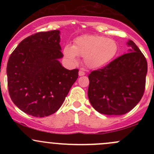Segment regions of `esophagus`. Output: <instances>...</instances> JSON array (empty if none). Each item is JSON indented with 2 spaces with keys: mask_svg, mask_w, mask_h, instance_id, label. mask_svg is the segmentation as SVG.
<instances>
[{
  "mask_svg": "<svg viewBox=\"0 0 154 154\" xmlns=\"http://www.w3.org/2000/svg\"><path fill=\"white\" fill-rule=\"evenodd\" d=\"M85 74H85L84 71H79V76H84Z\"/></svg>",
  "mask_w": 154,
  "mask_h": 154,
  "instance_id": "1",
  "label": "esophagus"
}]
</instances>
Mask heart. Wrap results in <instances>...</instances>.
Here are the masks:
<instances>
[{
	"instance_id": "heart-1",
	"label": "heart",
	"mask_w": 154,
	"mask_h": 154,
	"mask_svg": "<svg viewBox=\"0 0 154 154\" xmlns=\"http://www.w3.org/2000/svg\"><path fill=\"white\" fill-rule=\"evenodd\" d=\"M118 51V43L112 38L103 35H86L76 38L72 46H65L63 54L72 65L78 63V56L84 59L87 68L99 69L111 63Z\"/></svg>"
}]
</instances>
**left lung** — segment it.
Returning a JSON list of instances; mask_svg holds the SVG:
<instances>
[{"label": "left lung", "instance_id": "1", "mask_svg": "<svg viewBox=\"0 0 154 154\" xmlns=\"http://www.w3.org/2000/svg\"><path fill=\"white\" fill-rule=\"evenodd\" d=\"M127 45L130 47L129 53L88 74V100L93 108L101 114H125L143 96L147 60L132 40H129Z\"/></svg>", "mask_w": 154, "mask_h": 154}]
</instances>
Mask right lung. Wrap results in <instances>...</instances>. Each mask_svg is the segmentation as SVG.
<instances>
[{
    "mask_svg": "<svg viewBox=\"0 0 154 154\" xmlns=\"http://www.w3.org/2000/svg\"><path fill=\"white\" fill-rule=\"evenodd\" d=\"M60 33V30H51L27 37L7 63L11 100L21 111L34 117L56 112L78 78L77 68L70 71L59 62L63 57Z\"/></svg>",
    "mask_w": 154,
    "mask_h": 154,
    "instance_id": "add662e5",
    "label": "right lung"
}]
</instances>
